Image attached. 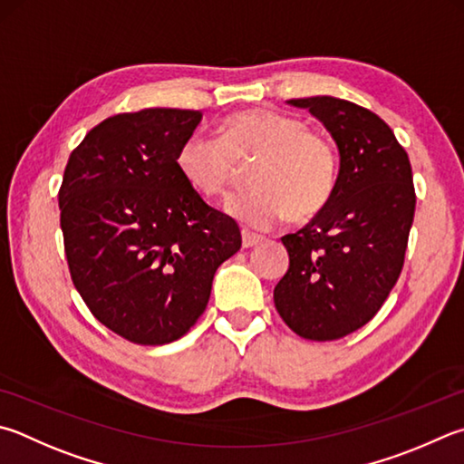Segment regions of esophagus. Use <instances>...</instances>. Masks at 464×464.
<instances>
[{
	"mask_svg": "<svg viewBox=\"0 0 464 464\" xmlns=\"http://www.w3.org/2000/svg\"><path fill=\"white\" fill-rule=\"evenodd\" d=\"M241 239H243V247H246V249L256 247V246H259L261 241H264V239L259 237V235H254V233H249V231H243L241 233Z\"/></svg>",
	"mask_w": 464,
	"mask_h": 464,
	"instance_id": "1",
	"label": "esophagus"
}]
</instances>
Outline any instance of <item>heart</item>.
Here are the masks:
<instances>
[{
	"instance_id": "obj_1",
	"label": "heart",
	"mask_w": 464,
	"mask_h": 464,
	"mask_svg": "<svg viewBox=\"0 0 464 464\" xmlns=\"http://www.w3.org/2000/svg\"><path fill=\"white\" fill-rule=\"evenodd\" d=\"M257 166L254 190L233 197L225 210L247 229L266 231L282 218L304 221L331 198L336 180L334 150L324 136L294 115L251 107L225 117L218 140L192 136L176 166L198 195L221 198L239 179V164Z\"/></svg>"
}]
</instances>
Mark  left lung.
<instances>
[{
	"label": "left lung",
	"mask_w": 464,
	"mask_h": 464,
	"mask_svg": "<svg viewBox=\"0 0 464 464\" xmlns=\"http://www.w3.org/2000/svg\"><path fill=\"white\" fill-rule=\"evenodd\" d=\"M285 103L331 133L339 174L313 221L282 237L290 267L274 304L296 334L334 341L367 324L398 282L416 210L411 166L390 125L365 107L328 95Z\"/></svg>",
	"instance_id": "left-lung-1"
}]
</instances>
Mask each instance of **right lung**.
Here are the masks:
<instances>
[{
  "label": "right lung",
  "instance_id": "add662e5",
  "mask_svg": "<svg viewBox=\"0 0 464 464\" xmlns=\"http://www.w3.org/2000/svg\"><path fill=\"white\" fill-rule=\"evenodd\" d=\"M203 120L141 109L92 128L66 164L58 207L74 288L99 323L138 344H166L197 323L217 267L241 247L176 166Z\"/></svg>",
  "mask_w": 464,
  "mask_h": 464
}]
</instances>
